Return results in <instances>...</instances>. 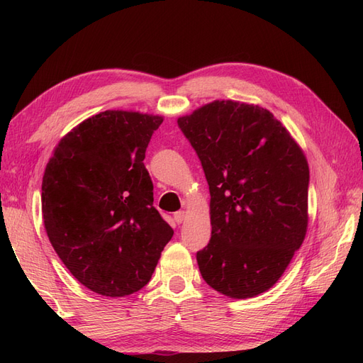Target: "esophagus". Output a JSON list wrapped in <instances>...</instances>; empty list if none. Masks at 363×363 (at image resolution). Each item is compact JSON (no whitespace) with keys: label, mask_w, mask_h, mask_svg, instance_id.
<instances>
[{"label":"esophagus","mask_w":363,"mask_h":363,"mask_svg":"<svg viewBox=\"0 0 363 363\" xmlns=\"http://www.w3.org/2000/svg\"><path fill=\"white\" fill-rule=\"evenodd\" d=\"M184 216H186V212L184 211H180L177 213H174V221L177 224H182L184 221Z\"/></svg>","instance_id":"1"}]
</instances>
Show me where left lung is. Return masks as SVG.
I'll return each mask as SVG.
<instances>
[{
  "mask_svg": "<svg viewBox=\"0 0 363 363\" xmlns=\"http://www.w3.org/2000/svg\"><path fill=\"white\" fill-rule=\"evenodd\" d=\"M201 160L212 238L196 262L230 298L272 288L303 244L309 164L279 119L257 104L215 100L177 119Z\"/></svg>",
  "mask_w": 363,
  "mask_h": 363,
  "instance_id": "1",
  "label": "left lung"
}]
</instances>
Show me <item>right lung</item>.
Masks as SVG:
<instances>
[{"instance_id": "obj_1", "label": "right lung", "mask_w": 363, "mask_h": 363, "mask_svg": "<svg viewBox=\"0 0 363 363\" xmlns=\"http://www.w3.org/2000/svg\"><path fill=\"white\" fill-rule=\"evenodd\" d=\"M163 116L106 111L54 148L42 180L52 248L83 286L104 296L142 289L174 230L152 206L145 151Z\"/></svg>"}]
</instances>
